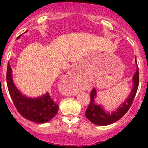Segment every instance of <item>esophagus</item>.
Segmentation results:
<instances>
[{"label": "esophagus", "instance_id": "esophagus-1", "mask_svg": "<svg viewBox=\"0 0 148 148\" xmlns=\"http://www.w3.org/2000/svg\"><path fill=\"white\" fill-rule=\"evenodd\" d=\"M74 95H77V92H74Z\"/></svg>", "mask_w": 148, "mask_h": 148}]
</instances>
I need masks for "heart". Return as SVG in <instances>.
Returning a JSON list of instances; mask_svg holds the SVG:
<instances>
[{"label": "heart", "instance_id": "1", "mask_svg": "<svg viewBox=\"0 0 148 148\" xmlns=\"http://www.w3.org/2000/svg\"><path fill=\"white\" fill-rule=\"evenodd\" d=\"M69 91H76L82 88V84L79 80V78L77 76H74L71 79L69 82Z\"/></svg>", "mask_w": 148, "mask_h": 148}]
</instances>
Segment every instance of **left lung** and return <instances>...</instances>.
I'll list each match as a JSON object with an SVG mask.
<instances>
[{"instance_id": "left-lung-1", "label": "left lung", "mask_w": 148, "mask_h": 148, "mask_svg": "<svg viewBox=\"0 0 148 148\" xmlns=\"http://www.w3.org/2000/svg\"><path fill=\"white\" fill-rule=\"evenodd\" d=\"M135 60H136V58H135ZM138 85L139 70L138 68L133 77V88H132V90L130 95L129 97L125 101V103L122 104V107L117 109V111L113 112L110 114L109 113H106L100 106L95 104L94 98L96 96V90L93 89L91 91L90 102H89V106L86 110V113H85L86 117L92 123L100 125V126L108 125L117 122V120L122 118L130 108L135 97V95H136L137 91L138 89Z\"/></svg>"}]
</instances>
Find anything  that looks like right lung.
I'll return each mask as SVG.
<instances>
[{"mask_svg":"<svg viewBox=\"0 0 148 148\" xmlns=\"http://www.w3.org/2000/svg\"><path fill=\"white\" fill-rule=\"evenodd\" d=\"M6 82L8 92L15 107L26 120L39 124L45 123L57 114L59 104L51 98L49 94L36 99H30L18 92L13 84L12 69L9 62L7 68Z\"/></svg>","mask_w":148,"mask_h":148,"instance_id":"1","label":"right lung"}]
</instances>
